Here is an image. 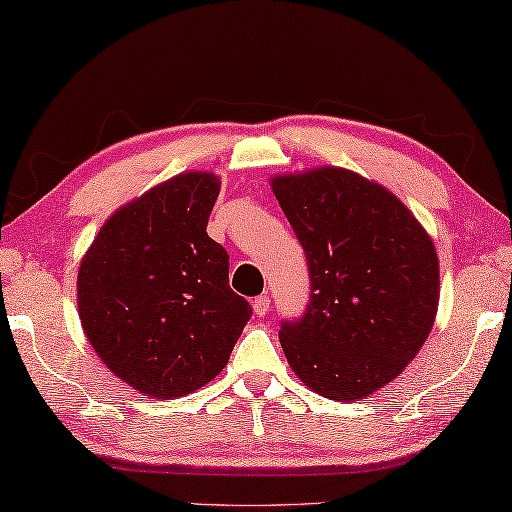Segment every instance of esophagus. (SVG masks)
<instances>
[{
	"mask_svg": "<svg viewBox=\"0 0 512 512\" xmlns=\"http://www.w3.org/2000/svg\"><path fill=\"white\" fill-rule=\"evenodd\" d=\"M251 311H254L256 317H265L267 313H270V297L267 295L256 297L254 301H251Z\"/></svg>",
	"mask_w": 512,
	"mask_h": 512,
	"instance_id": "esophagus-1",
	"label": "esophagus"
}]
</instances>
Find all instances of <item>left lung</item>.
Listing matches in <instances>:
<instances>
[{
	"mask_svg": "<svg viewBox=\"0 0 512 512\" xmlns=\"http://www.w3.org/2000/svg\"><path fill=\"white\" fill-rule=\"evenodd\" d=\"M274 197L308 258L311 301L279 340L313 392L358 401L395 381L429 338L438 251L404 201L345 167L276 174Z\"/></svg>",
	"mask_w": 512,
	"mask_h": 512,
	"instance_id": "1",
	"label": "left lung"
}]
</instances>
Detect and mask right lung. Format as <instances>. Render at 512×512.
I'll list each match as a JSON object with an SVG mask.
<instances>
[{
	"label": "right lung",
	"instance_id": "add662e5",
	"mask_svg": "<svg viewBox=\"0 0 512 512\" xmlns=\"http://www.w3.org/2000/svg\"><path fill=\"white\" fill-rule=\"evenodd\" d=\"M213 172H183L108 217L81 258V329L117 379L152 399L186 397L229 363L249 322L229 254L206 224Z\"/></svg>",
	"mask_w": 512,
	"mask_h": 512
}]
</instances>
